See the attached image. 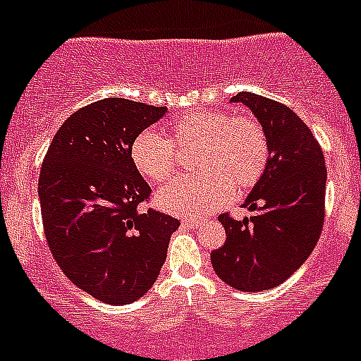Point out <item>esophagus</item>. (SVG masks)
Segmentation results:
<instances>
[{
    "instance_id": "34e87169",
    "label": "esophagus",
    "mask_w": 361,
    "mask_h": 361,
    "mask_svg": "<svg viewBox=\"0 0 361 361\" xmlns=\"http://www.w3.org/2000/svg\"><path fill=\"white\" fill-rule=\"evenodd\" d=\"M183 224L188 228H195V226L202 224V219H183Z\"/></svg>"
}]
</instances>
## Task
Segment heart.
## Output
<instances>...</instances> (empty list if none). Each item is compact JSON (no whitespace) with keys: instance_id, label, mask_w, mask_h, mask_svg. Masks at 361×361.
<instances>
[{"instance_id":"b5f03b06","label":"heart","mask_w":361,"mask_h":361,"mask_svg":"<svg viewBox=\"0 0 361 361\" xmlns=\"http://www.w3.org/2000/svg\"><path fill=\"white\" fill-rule=\"evenodd\" d=\"M170 139L153 130L137 133L130 146L132 164L142 177L164 183L177 168V148L193 149L199 173L166 184L155 195L164 212L202 216L231 199L235 188L250 190L260 180L269 161L266 130L250 116L224 110H195L168 123Z\"/></svg>"}]
</instances>
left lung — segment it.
<instances>
[{
    "label": "left lung",
    "instance_id": "left-lung-1",
    "mask_svg": "<svg viewBox=\"0 0 361 361\" xmlns=\"http://www.w3.org/2000/svg\"><path fill=\"white\" fill-rule=\"evenodd\" d=\"M231 101L244 103L260 121L269 139V161L245 199L244 208L253 215L244 220L219 215L226 242L212 251V264L231 288L266 291L286 282L320 238L327 168L320 145L291 108L250 92Z\"/></svg>",
    "mask_w": 361,
    "mask_h": 361
}]
</instances>
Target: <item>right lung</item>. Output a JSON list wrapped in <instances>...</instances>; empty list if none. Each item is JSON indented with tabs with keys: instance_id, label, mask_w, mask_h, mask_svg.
I'll return each instance as SVG.
<instances>
[{
	"instance_id": "1",
	"label": "right lung",
	"mask_w": 361,
	"mask_h": 361,
	"mask_svg": "<svg viewBox=\"0 0 361 361\" xmlns=\"http://www.w3.org/2000/svg\"><path fill=\"white\" fill-rule=\"evenodd\" d=\"M166 106L108 97L63 123L41 164L47 244L66 279L104 304L135 302L157 280L175 216L141 212L152 188L133 168L132 141Z\"/></svg>"
}]
</instances>
